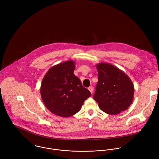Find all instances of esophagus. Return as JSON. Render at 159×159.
<instances>
[{
	"instance_id": "1",
	"label": "esophagus",
	"mask_w": 159,
	"mask_h": 159,
	"mask_svg": "<svg viewBox=\"0 0 159 159\" xmlns=\"http://www.w3.org/2000/svg\"><path fill=\"white\" fill-rule=\"evenodd\" d=\"M88 89H89V91L91 92V93H92V92H93V88H92V86H90V87L88 88Z\"/></svg>"
}]
</instances>
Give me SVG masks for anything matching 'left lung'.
<instances>
[{
    "label": "left lung",
    "mask_w": 159,
    "mask_h": 159,
    "mask_svg": "<svg viewBox=\"0 0 159 159\" xmlns=\"http://www.w3.org/2000/svg\"><path fill=\"white\" fill-rule=\"evenodd\" d=\"M96 67L98 81L93 97L100 109L113 115L126 110L134 95V86L130 78L110 64L99 63Z\"/></svg>",
    "instance_id": "1"
}]
</instances>
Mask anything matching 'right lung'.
Listing matches in <instances>:
<instances>
[{
	"mask_svg": "<svg viewBox=\"0 0 159 159\" xmlns=\"http://www.w3.org/2000/svg\"><path fill=\"white\" fill-rule=\"evenodd\" d=\"M75 62L68 61L57 64L43 78L40 94L47 109L52 113L67 117L77 113L91 95L74 73Z\"/></svg>",
	"mask_w": 159,
	"mask_h": 159,
	"instance_id": "1",
	"label": "right lung"
}]
</instances>
